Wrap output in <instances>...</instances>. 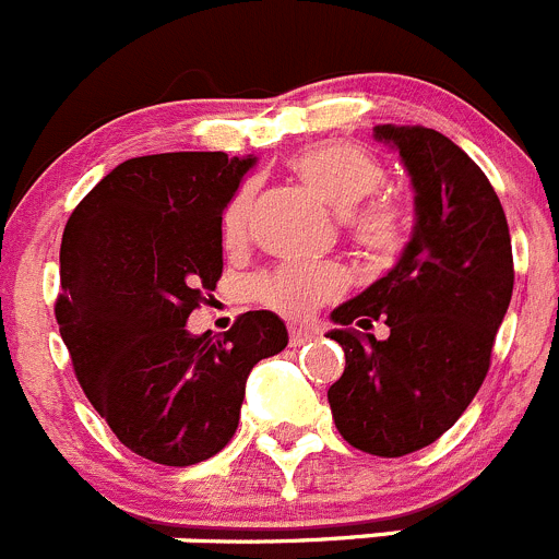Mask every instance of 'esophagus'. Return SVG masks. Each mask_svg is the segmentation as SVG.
I'll return each mask as SVG.
<instances>
[{"label":"esophagus","instance_id":"1","mask_svg":"<svg viewBox=\"0 0 559 559\" xmlns=\"http://www.w3.org/2000/svg\"><path fill=\"white\" fill-rule=\"evenodd\" d=\"M314 338V333L306 331V328H289V344L292 347H300V344L311 342Z\"/></svg>","mask_w":559,"mask_h":559}]
</instances>
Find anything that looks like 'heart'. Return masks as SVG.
<instances>
[{"instance_id": "heart-1", "label": "heart", "mask_w": 559, "mask_h": 559, "mask_svg": "<svg viewBox=\"0 0 559 559\" xmlns=\"http://www.w3.org/2000/svg\"><path fill=\"white\" fill-rule=\"evenodd\" d=\"M289 168L333 209L338 212L354 209L347 215V228L361 248L372 253H389L397 248L403 239V209L385 195L369 198L383 185L385 170L367 148L347 140H325L292 156ZM253 198V185H245L223 209L221 228L226 248H239L248 242ZM344 284H347L344 270L333 262H286L253 281V297L289 320H304L322 304L333 300Z\"/></svg>"}]
</instances>
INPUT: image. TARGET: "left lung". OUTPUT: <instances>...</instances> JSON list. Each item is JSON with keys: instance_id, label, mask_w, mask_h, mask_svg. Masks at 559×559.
I'll list each match as a JSON object with an SVG mask.
<instances>
[{"instance_id": "1", "label": "left lung", "mask_w": 559, "mask_h": 559, "mask_svg": "<svg viewBox=\"0 0 559 559\" xmlns=\"http://www.w3.org/2000/svg\"><path fill=\"white\" fill-rule=\"evenodd\" d=\"M414 185V234L400 262L333 309L328 336L344 372L328 389L336 430L356 450L403 457L444 436L483 385L513 295L508 217L477 162L425 127H374ZM383 319L380 343L365 330Z\"/></svg>"}]
</instances>
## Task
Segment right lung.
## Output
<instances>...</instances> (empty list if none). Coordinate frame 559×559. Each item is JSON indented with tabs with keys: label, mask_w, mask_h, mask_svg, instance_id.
<instances>
[{
	"label": "right lung",
	"mask_w": 559,
	"mask_h": 559,
	"mask_svg": "<svg viewBox=\"0 0 559 559\" xmlns=\"http://www.w3.org/2000/svg\"><path fill=\"white\" fill-rule=\"evenodd\" d=\"M253 162L134 156L62 231L55 317L76 380L118 441L162 466L217 455L237 432L250 369L289 342L273 311H245L221 338L187 331L223 275V209Z\"/></svg>",
	"instance_id": "add662e5"
}]
</instances>
